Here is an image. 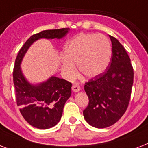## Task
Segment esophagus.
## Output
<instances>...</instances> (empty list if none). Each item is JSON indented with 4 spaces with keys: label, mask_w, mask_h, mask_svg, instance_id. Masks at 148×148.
<instances>
[{
    "label": "esophagus",
    "mask_w": 148,
    "mask_h": 148,
    "mask_svg": "<svg viewBox=\"0 0 148 148\" xmlns=\"http://www.w3.org/2000/svg\"><path fill=\"white\" fill-rule=\"evenodd\" d=\"M72 90L74 91V92H79L80 90H81V88H80V86L78 84H74V85L72 86Z\"/></svg>",
    "instance_id": "esophagus-1"
}]
</instances>
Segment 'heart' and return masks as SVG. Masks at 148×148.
I'll list each match as a JSON object with an SVG mask.
<instances>
[{
    "instance_id": "1",
    "label": "heart",
    "mask_w": 148,
    "mask_h": 148,
    "mask_svg": "<svg viewBox=\"0 0 148 148\" xmlns=\"http://www.w3.org/2000/svg\"><path fill=\"white\" fill-rule=\"evenodd\" d=\"M64 58L61 67L68 78L74 77L77 62L80 71L92 78L105 71L111 59V47L105 36L101 34H81L68 40L64 47Z\"/></svg>"
}]
</instances>
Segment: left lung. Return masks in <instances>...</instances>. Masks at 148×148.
<instances>
[{
    "label": "left lung",
    "mask_w": 148,
    "mask_h": 148,
    "mask_svg": "<svg viewBox=\"0 0 148 148\" xmlns=\"http://www.w3.org/2000/svg\"><path fill=\"white\" fill-rule=\"evenodd\" d=\"M109 37L112 44L110 67L84 85L89 103L83 111L84 117L97 128L111 126L124 115L134 81V70L126 50L116 38Z\"/></svg>",
    "instance_id": "obj_1"
}]
</instances>
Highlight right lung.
Instances as JSON below:
<instances>
[{
    "mask_svg": "<svg viewBox=\"0 0 148 148\" xmlns=\"http://www.w3.org/2000/svg\"><path fill=\"white\" fill-rule=\"evenodd\" d=\"M69 31V28L46 30L34 34L24 43L15 60L13 80L17 104L25 121L38 129L51 128L60 121L64 106L71 95V83L51 76L44 82L32 84L22 73L21 64L35 41L41 38L61 39Z\"/></svg>",
    "mask_w": 148,
    "mask_h": 148,
    "instance_id": "obj_1",
    "label": "right lung"
}]
</instances>
